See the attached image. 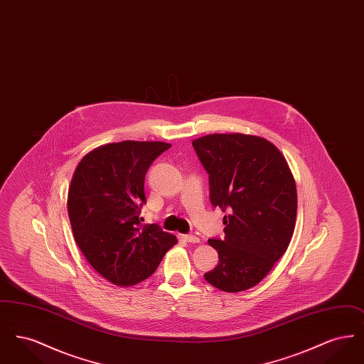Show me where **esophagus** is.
Returning <instances> with one entry per match:
<instances>
[{
	"instance_id": "esophagus-1",
	"label": "esophagus",
	"mask_w": 364,
	"mask_h": 364,
	"mask_svg": "<svg viewBox=\"0 0 364 364\" xmlns=\"http://www.w3.org/2000/svg\"><path fill=\"white\" fill-rule=\"evenodd\" d=\"M183 239L186 240V242H199L200 240H199V237L198 236H195V235H183Z\"/></svg>"
}]
</instances>
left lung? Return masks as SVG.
Here are the masks:
<instances>
[{"instance_id": "left-lung-1", "label": "left lung", "mask_w": 364, "mask_h": 364, "mask_svg": "<svg viewBox=\"0 0 364 364\" xmlns=\"http://www.w3.org/2000/svg\"><path fill=\"white\" fill-rule=\"evenodd\" d=\"M208 173L210 202L224 217L225 237L208 239L218 264L205 274L224 292L255 287L287 251L296 223L294 176L266 139L214 134L192 141Z\"/></svg>"}]
</instances>
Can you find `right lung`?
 I'll return each instance as SVG.
<instances>
[{
    "label": "right lung",
    "instance_id": "1",
    "mask_svg": "<svg viewBox=\"0 0 364 364\" xmlns=\"http://www.w3.org/2000/svg\"><path fill=\"white\" fill-rule=\"evenodd\" d=\"M171 147L162 141L110 143L79 162L68 191L73 237L88 263L114 285L150 277L177 239L139 218L146 203L144 177Z\"/></svg>",
    "mask_w": 364,
    "mask_h": 364
}]
</instances>
